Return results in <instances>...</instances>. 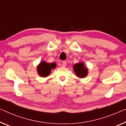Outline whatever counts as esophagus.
<instances>
[{"label":"esophagus","instance_id":"esophagus-1","mask_svg":"<svg viewBox=\"0 0 126 126\" xmlns=\"http://www.w3.org/2000/svg\"><path fill=\"white\" fill-rule=\"evenodd\" d=\"M66 64H67V63L65 61H63L62 64V65L63 67H65L66 66Z\"/></svg>","mask_w":126,"mask_h":126}]
</instances>
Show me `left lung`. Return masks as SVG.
<instances>
[{
	"mask_svg": "<svg viewBox=\"0 0 126 126\" xmlns=\"http://www.w3.org/2000/svg\"><path fill=\"white\" fill-rule=\"evenodd\" d=\"M74 69L75 74L79 78H85L88 74L87 68L84 67V64L81 62L75 64L74 65Z\"/></svg>",
	"mask_w": 126,
	"mask_h": 126,
	"instance_id": "obj_1",
	"label": "left lung"
}]
</instances>
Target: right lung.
<instances>
[{"label": "right lung", "instance_id": "1", "mask_svg": "<svg viewBox=\"0 0 126 126\" xmlns=\"http://www.w3.org/2000/svg\"><path fill=\"white\" fill-rule=\"evenodd\" d=\"M55 67L56 64L55 63H47L46 62L43 61L37 67V71L39 76L46 77L50 74L51 69L55 68Z\"/></svg>", "mask_w": 126, "mask_h": 126}]
</instances>
